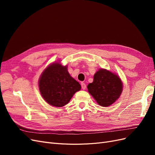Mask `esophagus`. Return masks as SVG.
<instances>
[{
	"label": "esophagus",
	"instance_id": "obj_1",
	"mask_svg": "<svg viewBox=\"0 0 155 155\" xmlns=\"http://www.w3.org/2000/svg\"><path fill=\"white\" fill-rule=\"evenodd\" d=\"M81 88H82L83 90H85V88H86V85L85 84V83L81 82Z\"/></svg>",
	"mask_w": 155,
	"mask_h": 155
}]
</instances>
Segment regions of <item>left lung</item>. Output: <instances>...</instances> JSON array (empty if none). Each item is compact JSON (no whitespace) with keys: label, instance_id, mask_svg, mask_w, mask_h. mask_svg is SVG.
I'll return each mask as SVG.
<instances>
[{"label":"left lung","instance_id":"8db88e82","mask_svg":"<svg viewBox=\"0 0 155 155\" xmlns=\"http://www.w3.org/2000/svg\"><path fill=\"white\" fill-rule=\"evenodd\" d=\"M88 92L98 105L109 107L118 99L123 91V83L118 75L104 68H100L89 83Z\"/></svg>","mask_w":155,"mask_h":155}]
</instances>
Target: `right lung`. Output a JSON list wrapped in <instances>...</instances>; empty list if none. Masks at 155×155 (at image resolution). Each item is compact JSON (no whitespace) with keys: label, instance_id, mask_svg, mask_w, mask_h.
<instances>
[{"label":"right lung","instance_id":"add662e5","mask_svg":"<svg viewBox=\"0 0 155 155\" xmlns=\"http://www.w3.org/2000/svg\"><path fill=\"white\" fill-rule=\"evenodd\" d=\"M39 88L43 99L51 106L61 107L67 105L81 85L70 76L67 65L58 61L50 64L42 72Z\"/></svg>","mask_w":155,"mask_h":155}]
</instances>
